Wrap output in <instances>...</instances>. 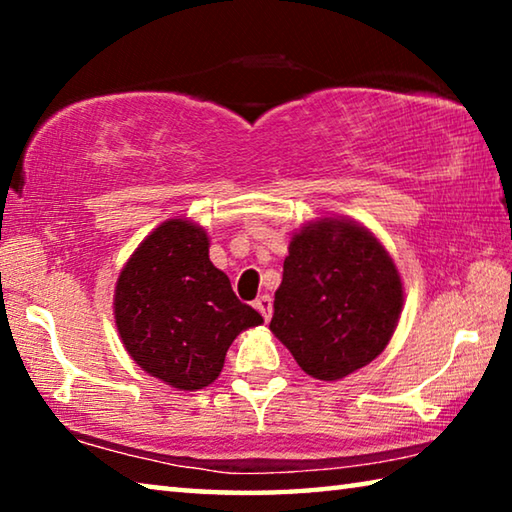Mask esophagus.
<instances>
[{
    "mask_svg": "<svg viewBox=\"0 0 512 512\" xmlns=\"http://www.w3.org/2000/svg\"><path fill=\"white\" fill-rule=\"evenodd\" d=\"M255 309L264 316V320H268V318H271V314H273V298L266 296V293H264V296H259L255 300Z\"/></svg>",
    "mask_w": 512,
    "mask_h": 512,
    "instance_id": "esophagus-1",
    "label": "esophagus"
}]
</instances>
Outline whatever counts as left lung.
<instances>
[{"instance_id":"left-lung-1","label":"left lung","mask_w":512,"mask_h":512,"mask_svg":"<svg viewBox=\"0 0 512 512\" xmlns=\"http://www.w3.org/2000/svg\"><path fill=\"white\" fill-rule=\"evenodd\" d=\"M402 305L400 273L379 239L325 216L291 239L271 332L307 375L336 381L384 352Z\"/></svg>"}]
</instances>
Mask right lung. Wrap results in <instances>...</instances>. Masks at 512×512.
Returning a JSON list of instances; mask_svg holds the SVG:
<instances>
[{"label":"right lung","instance_id":"1","mask_svg":"<svg viewBox=\"0 0 512 512\" xmlns=\"http://www.w3.org/2000/svg\"><path fill=\"white\" fill-rule=\"evenodd\" d=\"M115 323L137 366L178 391H198L221 375L232 341L264 318L210 262L201 225L169 219L121 268Z\"/></svg>","mask_w":512,"mask_h":512}]
</instances>
